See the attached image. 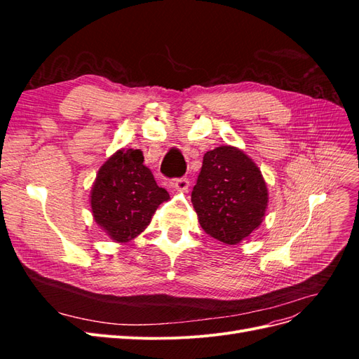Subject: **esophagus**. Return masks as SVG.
I'll list each match as a JSON object with an SVG mask.
<instances>
[{"mask_svg":"<svg viewBox=\"0 0 359 359\" xmlns=\"http://www.w3.org/2000/svg\"><path fill=\"white\" fill-rule=\"evenodd\" d=\"M189 186H190L189 178H178L175 180V182H173V187H175V190L180 193H186L189 190Z\"/></svg>","mask_w":359,"mask_h":359,"instance_id":"34e87169","label":"esophagus"}]
</instances>
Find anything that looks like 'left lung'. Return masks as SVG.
<instances>
[{"label":"left lung","mask_w":359,"mask_h":359,"mask_svg":"<svg viewBox=\"0 0 359 359\" xmlns=\"http://www.w3.org/2000/svg\"><path fill=\"white\" fill-rule=\"evenodd\" d=\"M191 203L206 233L235 245L262 223L268 206L266 182L244 151L217 147L203 156Z\"/></svg>","instance_id":"1"}]
</instances>
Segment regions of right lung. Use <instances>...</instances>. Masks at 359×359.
<instances>
[{"label": "right lung", "mask_w": 359, "mask_h": 359, "mask_svg": "<svg viewBox=\"0 0 359 359\" xmlns=\"http://www.w3.org/2000/svg\"><path fill=\"white\" fill-rule=\"evenodd\" d=\"M169 193L157 186L140 149L123 148L104 161L91 189L95 223L115 243H128L145 231Z\"/></svg>", "instance_id": "right-lung-1"}]
</instances>
